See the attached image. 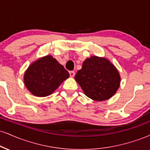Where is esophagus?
<instances>
[{"label": "esophagus", "instance_id": "34e87169", "mask_svg": "<svg viewBox=\"0 0 150 150\" xmlns=\"http://www.w3.org/2000/svg\"><path fill=\"white\" fill-rule=\"evenodd\" d=\"M69 74H70V77H73L74 76H75V71H69Z\"/></svg>", "mask_w": 150, "mask_h": 150}]
</instances>
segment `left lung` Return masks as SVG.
<instances>
[{"label": "left lung", "instance_id": "1", "mask_svg": "<svg viewBox=\"0 0 150 150\" xmlns=\"http://www.w3.org/2000/svg\"><path fill=\"white\" fill-rule=\"evenodd\" d=\"M75 80L84 94L92 100L103 101L110 98L120 84L118 70L105 58L93 56L83 62Z\"/></svg>", "mask_w": 150, "mask_h": 150}]
</instances>
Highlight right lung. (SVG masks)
Returning a JSON list of instances; mask_svg holds the SVG:
<instances>
[{"mask_svg": "<svg viewBox=\"0 0 150 150\" xmlns=\"http://www.w3.org/2000/svg\"><path fill=\"white\" fill-rule=\"evenodd\" d=\"M69 73L54 58L47 55L30 65L23 76L25 86L32 94L45 97L52 94Z\"/></svg>", "mask_w": 150, "mask_h": 150, "instance_id": "add662e5", "label": "right lung"}]
</instances>
